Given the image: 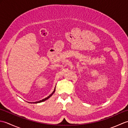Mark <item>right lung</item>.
Returning a JSON list of instances; mask_svg holds the SVG:
<instances>
[{"mask_svg":"<svg viewBox=\"0 0 128 128\" xmlns=\"http://www.w3.org/2000/svg\"><path fill=\"white\" fill-rule=\"evenodd\" d=\"M55 91H56V87H55V88H54V91H53L52 93L50 95H49V96H48L47 97H46V98H45L43 99V100H39V101H37V102H29V103H40V102H44V101H45V100H47L48 98H50L52 96L53 94L54 93V92H55Z\"/></svg>","mask_w":128,"mask_h":128,"instance_id":"1","label":"right lung"}]
</instances>
